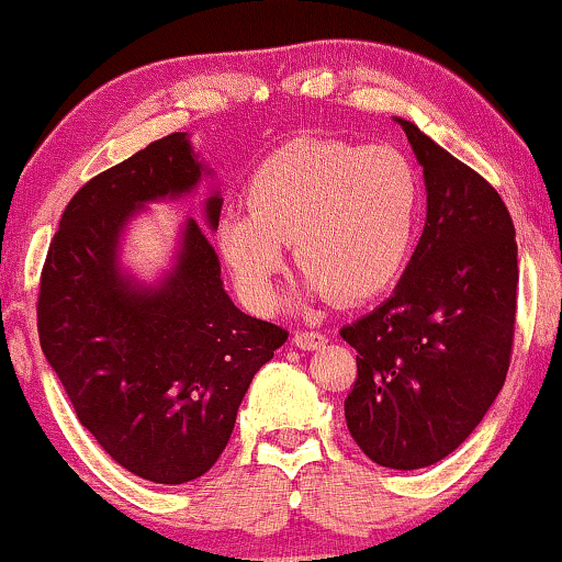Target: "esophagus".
I'll list each match as a JSON object with an SVG mask.
<instances>
[{
    "mask_svg": "<svg viewBox=\"0 0 562 562\" xmlns=\"http://www.w3.org/2000/svg\"><path fill=\"white\" fill-rule=\"evenodd\" d=\"M327 342V337L322 333H294V345L299 350H317Z\"/></svg>",
    "mask_w": 562,
    "mask_h": 562,
    "instance_id": "obj_1",
    "label": "esophagus"
}]
</instances>
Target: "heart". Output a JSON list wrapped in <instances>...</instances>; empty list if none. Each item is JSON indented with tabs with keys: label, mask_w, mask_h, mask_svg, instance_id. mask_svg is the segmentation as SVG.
<instances>
[{
	"label": "heart",
	"mask_w": 562,
	"mask_h": 562,
	"mask_svg": "<svg viewBox=\"0 0 562 562\" xmlns=\"http://www.w3.org/2000/svg\"><path fill=\"white\" fill-rule=\"evenodd\" d=\"M248 212H225L214 240L237 294L271 312L286 245L304 266L291 304L363 302L381 294L409 258L419 179L389 145L299 137L271 153L245 187Z\"/></svg>",
	"instance_id": "heart-1"
}]
</instances>
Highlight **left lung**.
<instances>
[{"label": "left lung", "mask_w": 562, "mask_h": 562, "mask_svg": "<svg viewBox=\"0 0 562 562\" xmlns=\"http://www.w3.org/2000/svg\"><path fill=\"white\" fill-rule=\"evenodd\" d=\"M394 122L425 173L427 220L394 294L340 329L358 350L345 422L373 463L417 471L458 450L504 386L519 266L496 189L414 122Z\"/></svg>", "instance_id": "obj_1"}]
</instances>
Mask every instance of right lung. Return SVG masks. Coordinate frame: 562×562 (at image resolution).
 I'll list each match as a JSON object with an SVG mask.
<instances>
[{
	"label": "right lung",
	"instance_id": "right-lung-1",
	"mask_svg": "<svg viewBox=\"0 0 562 562\" xmlns=\"http://www.w3.org/2000/svg\"><path fill=\"white\" fill-rule=\"evenodd\" d=\"M211 183L202 226L222 194L187 133L137 150L76 191L41 276L37 333L76 417L130 473L179 486L217 463L252 375L289 333L233 304L210 235L188 218L169 266L143 280L124 263L137 213Z\"/></svg>",
	"mask_w": 562,
	"mask_h": 562
}]
</instances>
